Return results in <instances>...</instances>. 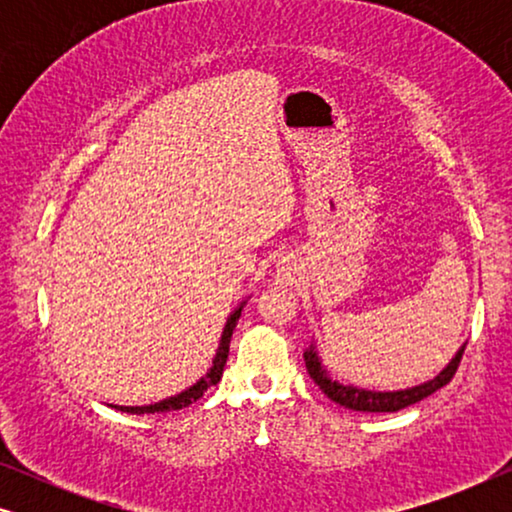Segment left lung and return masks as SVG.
I'll return each instance as SVG.
<instances>
[{"mask_svg": "<svg viewBox=\"0 0 512 512\" xmlns=\"http://www.w3.org/2000/svg\"><path fill=\"white\" fill-rule=\"evenodd\" d=\"M464 347L461 345L457 349V354L452 356V361L440 370V373L433 377V380H426L422 384H415V387L408 389H394V391H377V389H366V387H356V384H345L342 380H335V377L328 373V368L321 361L317 342H310L303 349V359H305V368L314 384L324 391V394L331 398V401L340 403L342 408L349 410H359V412H396L408 408L412 403L424 401L426 396H431L433 391H438L440 387H445L447 382L452 380L454 373H457V366L461 361V354H464Z\"/></svg>", "mask_w": 512, "mask_h": 512, "instance_id": "obj_1", "label": "left lung"}]
</instances>
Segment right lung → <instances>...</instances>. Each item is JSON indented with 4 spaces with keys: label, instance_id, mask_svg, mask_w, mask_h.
I'll use <instances>...</instances> for the list:
<instances>
[{
    "label": "right lung",
    "instance_id": "obj_1",
    "mask_svg": "<svg viewBox=\"0 0 512 512\" xmlns=\"http://www.w3.org/2000/svg\"><path fill=\"white\" fill-rule=\"evenodd\" d=\"M244 305H247V298H244L242 303L237 305L233 312H230V317L226 319V326H223V333H221V340H219V349H216V354H214V359H212V368H209L207 373L202 375L198 382H193L191 387H186L184 391H179V394H174V396H167V398H163V401H158V403H151V405H114V403H111V408H116V410H121V412H130V415H153V412L181 410V408H186V405H191L193 401H198V398L205 394L209 387H214L216 382H221L223 366H226L228 352H230V338H233V331H235L237 321H240V317H242Z\"/></svg>",
    "mask_w": 512,
    "mask_h": 512
}]
</instances>
